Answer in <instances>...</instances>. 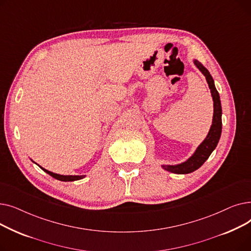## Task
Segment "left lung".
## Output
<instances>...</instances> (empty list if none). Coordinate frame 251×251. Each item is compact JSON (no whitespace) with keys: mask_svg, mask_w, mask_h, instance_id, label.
<instances>
[{"mask_svg":"<svg viewBox=\"0 0 251 251\" xmlns=\"http://www.w3.org/2000/svg\"><path fill=\"white\" fill-rule=\"evenodd\" d=\"M194 64L205 76V79L208 83V87L210 89V94H212V97H213V100H214L213 124L209 129V132L206 138L202 141L201 146L197 148L196 151L193 153V155L189 160L176 166H163L165 170L175 174H189L191 172H194V171L199 168H201L203 165V163L208 159L210 153H212L213 151L216 149L222 133V107H221L219 92L215 87L214 79L212 76H210L209 72L201 63L195 60Z\"/></svg>","mask_w":251,"mask_h":251,"instance_id":"left-lung-1","label":"left lung"}]
</instances>
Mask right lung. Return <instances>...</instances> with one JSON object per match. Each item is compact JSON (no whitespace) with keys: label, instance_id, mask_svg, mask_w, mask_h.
<instances>
[{"label":"right lung","instance_id":"right-lung-1","mask_svg":"<svg viewBox=\"0 0 251 251\" xmlns=\"http://www.w3.org/2000/svg\"><path fill=\"white\" fill-rule=\"evenodd\" d=\"M42 168V167H41ZM42 170H44L46 173H48L49 175H50L51 177H54L55 179H58V180H60V181H65V182H67V181H75V180H80V179H82V178H84V176H64V175H59V174H55V173H52V172H50V171H48V170H46V169H44V168H42Z\"/></svg>","mask_w":251,"mask_h":251}]
</instances>
